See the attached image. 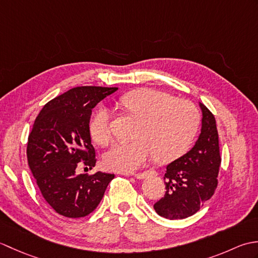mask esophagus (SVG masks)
I'll return each instance as SVG.
<instances>
[{
	"label": "esophagus",
	"instance_id": "obj_1",
	"mask_svg": "<svg viewBox=\"0 0 258 258\" xmlns=\"http://www.w3.org/2000/svg\"><path fill=\"white\" fill-rule=\"evenodd\" d=\"M132 175H134L136 178L143 179V178H146L149 176H156L157 172L156 171H146V172H143V173H135V174H132Z\"/></svg>",
	"mask_w": 258,
	"mask_h": 258
}]
</instances>
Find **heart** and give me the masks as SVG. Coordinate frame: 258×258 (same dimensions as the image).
<instances>
[{
	"mask_svg": "<svg viewBox=\"0 0 258 258\" xmlns=\"http://www.w3.org/2000/svg\"><path fill=\"white\" fill-rule=\"evenodd\" d=\"M119 105L139 123L134 141L119 142L104 156L105 166L115 172L132 173L152 156L160 163L175 160L187 149L199 128L200 111L195 104L166 92L135 90L120 97ZM90 134L102 146L112 142L111 115L106 107H100L93 115Z\"/></svg>",
	"mask_w": 258,
	"mask_h": 258,
	"instance_id": "obj_1",
	"label": "heart"
}]
</instances>
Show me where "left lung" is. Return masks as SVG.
<instances>
[{"instance_id":"obj_1","label":"left lung","mask_w":258,"mask_h":258,"mask_svg":"<svg viewBox=\"0 0 258 258\" xmlns=\"http://www.w3.org/2000/svg\"><path fill=\"white\" fill-rule=\"evenodd\" d=\"M203 112L202 131L193 149L166 167L165 195L154 204L158 215L182 220L194 215L214 195L217 187L222 157L216 120L200 103Z\"/></svg>"}]
</instances>
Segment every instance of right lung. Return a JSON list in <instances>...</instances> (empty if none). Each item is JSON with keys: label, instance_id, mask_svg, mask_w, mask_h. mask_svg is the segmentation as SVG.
<instances>
[{"label": "right lung", "instance_id": "add662e5", "mask_svg": "<svg viewBox=\"0 0 258 258\" xmlns=\"http://www.w3.org/2000/svg\"><path fill=\"white\" fill-rule=\"evenodd\" d=\"M117 87L78 86L47 102L29 134L27 163L46 203L69 218L87 216L102 201L114 174L75 173L94 167L92 108Z\"/></svg>", "mask_w": 258, "mask_h": 258}]
</instances>
